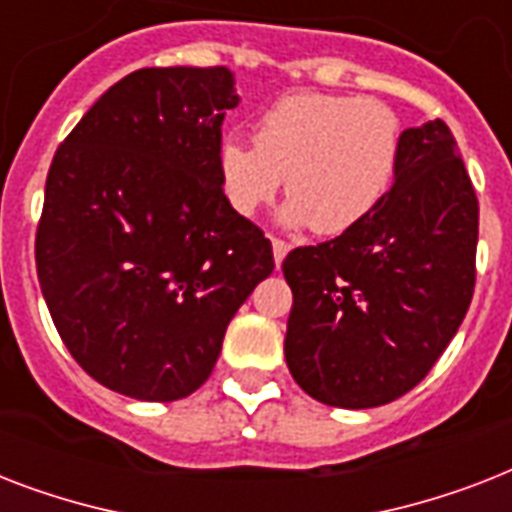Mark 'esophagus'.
<instances>
[{
	"mask_svg": "<svg viewBox=\"0 0 512 512\" xmlns=\"http://www.w3.org/2000/svg\"><path fill=\"white\" fill-rule=\"evenodd\" d=\"M271 247H273V260H276V265H281L284 263V257H287V252H289V244L284 239H276V236H273L271 239Z\"/></svg>",
	"mask_w": 512,
	"mask_h": 512,
	"instance_id": "34e87169",
	"label": "esophagus"
}]
</instances>
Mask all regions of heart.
Masks as SVG:
<instances>
[{"label":"heart","mask_w":512,"mask_h":512,"mask_svg":"<svg viewBox=\"0 0 512 512\" xmlns=\"http://www.w3.org/2000/svg\"><path fill=\"white\" fill-rule=\"evenodd\" d=\"M401 148L404 124L388 103L295 92L257 119L255 146L236 135L220 140L217 177L239 215H255L287 177L284 220L342 233L388 196Z\"/></svg>","instance_id":"obj_1"}]
</instances>
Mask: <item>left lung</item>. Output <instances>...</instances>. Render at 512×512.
I'll return each instance as SVG.
<instances>
[{
	"label": "left lung",
	"mask_w": 512,
	"mask_h": 512,
	"mask_svg": "<svg viewBox=\"0 0 512 512\" xmlns=\"http://www.w3.org/2000/svg\"><path fill=\"white\" fill-rule=\"evenodd\" d=\"M478 199L441 119L404 130L396 180L337 239L292 249L284 356L321 404L369 409L425 380L476 287Z\"/></svg>",
	"instance_id": "8db88e82"
}]
</instances>
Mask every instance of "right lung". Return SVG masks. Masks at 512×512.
Wrapping results in <instances>:
<instances>
[{
	"label": "right lung",
	"mask_w": 512,
	"mask_h": 512,
	"mask_svg": "<svg viewBox=\"0 0 512 512\" xmlns=\"http://www.w3.org/2000/svg\"><path fill=\"white\" fill-rule=\"evenodd\" d=\"M225 66L140 68L82 116L44 185L36 276L60 340L100 385L177 401L212 374L273 249L217 177Z\"/></svg>",
	"instance_id": "right-lung-1"
}]
</instances>
